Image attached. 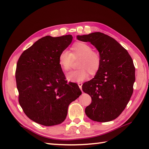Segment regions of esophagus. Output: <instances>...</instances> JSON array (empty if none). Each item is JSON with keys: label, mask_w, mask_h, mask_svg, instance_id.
Returning <instances> with one entry per match:
<instances>
[{"label": "esophagus", "mask_w": 149, "mask_h": 149, "mask_svg": "<svg viewBox=\"0 0 149 149\" xmlns=\"http://www.w3.org/2000/svg\"><path fill=\"white\" fill-rule=\"evenodd\" d=\"M78 86H79V88L81 89H81H82V85H83V83H78Z\"/></svg>", "instance_id": "1"}]
</instances>
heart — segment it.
<instances>
[{"label": "heart", "mask_w": 149, "mask_h": 149, "mask_svg": "<svg viewBox=\"0 0 149 149\" xmlns=\"http://www.w3.org/2000/svg\"><path fill=\"white\" fill-rule=\"evenodd\" d=\"M77 67L79 69L67 74V79L71 81L81 82L86 79L89 73L96 74L101 65V56L97 52L93 51L92 47L84 42H76L71 47V53L63 50L58 56V64L64 71L71 68L73 59L79 58Z\"/></svg>", "instance_id": "obj_1"}]
</instances>
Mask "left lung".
Segmentation results:
<instances>
[{
	"label": "left lung",
	"instance_id": "obj_1",
	"mask_svg": "<svg viewBox=\"0 0 149 149\" xmlns=\"http://www.w3.org/2000/svg\"><path fill=\"white\" fill-rule=\"evenodd\" d=\"M77 38L91 43L101 59L94 78L82 86L83 91L92 99L85 113L94 121L114 120L124 110L133 93L135 67L132 58L116 40L103 33L78 35Z\"/></svg>",
	"mask_w": 149,
	"mask_h": 149
}]
</instances>
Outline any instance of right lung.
<instances>
[{
  "label": "right lung",
  "mask_w": 149,
  "mask_h": 149,
  "mask_svg": "<svg viewBox=\"0 0 149 149\" xmlns=\"http://www.w3.org/2000/svg\"><path fill=\"white\" fill-rule=\"evenodd\" d=\"M73 40L71 35L46 36L22 53L15 79L19 102L29 119L45 126L58 125L67 116L70 104L81 94L78 85L68 83L58 56Z\"/></svg>",
  "instance_id": "obj_1"
}]
</instances>
